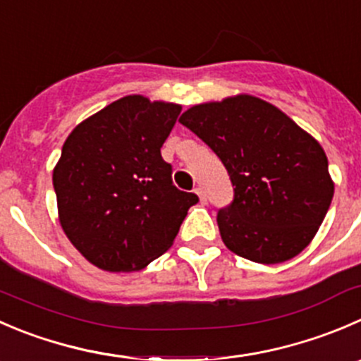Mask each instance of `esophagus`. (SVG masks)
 Returning <instances> with one entry per match:
<instances>
[{
    "label": "esophagus",
    "instance_id": "obj_1",
    "mask_svg": "<svg viewBox=\"0 0 361 361\" xmlns=\"http://www.w3.org/2000/svg\"><path fill=\"white\" fill-rule=\"evenodd\" d=\"M194 192H195V194H197L199 201H201V202H206V192H204V188H202V187H197V188H194Z\"/></svg>",
    "mask_w": 361,
    "mask_h": 361
}]
</instances>
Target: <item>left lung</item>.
Segmentation results:
<instances>
[{
	"mask_svg": "<svg viewBox=\"0 0 361 361\" xmlns=\"http://www.w3.org/2000/svg\"><path fill=\"white\" fill-rule=\"evenodd\" d=\"M180 123L216 153L233 181V202L216 213L231 252L279 264L312 241L331 204L334 180L309 132L252 95L197 104Z\"/></svg>",
	"mask_w": 361,
	"mask_h": 361,
	"instance_id": "1",
	"label": "left lung"
}]
</instances>
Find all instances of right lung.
<instances>
[{"label": "right lung", "mask_w": 361, "mask_h": 361, "mask_svg": "<svg viewBox=\"0 0 361 361\" xmlns=\"http://www.w3.org/2000/svg\"><path fill=\"white\" fill-rule=\"evenodd\" d=\"M181 106L128 95L80 121L52 171L70 243L104 271H139L173 245L192 192L178 190L160 148Z\"/></svg>", "instance_id": "right-lung-1"}]
</instances>
